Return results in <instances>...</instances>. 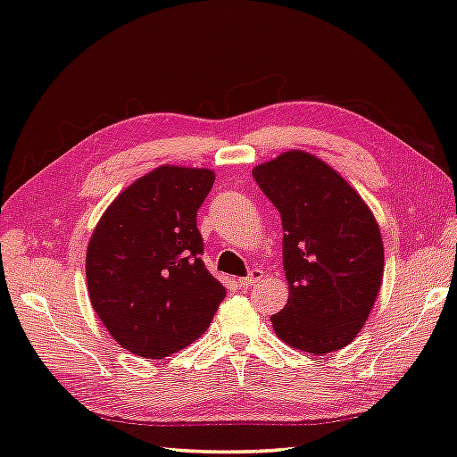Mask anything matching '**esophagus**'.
<instances>
[{"mask_svg": "<svg viewBox=\"0 0 457 457\" xmlns=\"http://www.w3.org/2000/svg\"><path fill=\"white\" fill-rule=\"evenodd\" d=\"M262 278H264V272L258 268H253V270H250V274H247L245 278H239V286H242V288H250V286L260 282Z\"/></svg>", "mask_w": 457, "mask_h": 457, "instance_id": "1", "label": "esophagus"}]
</instances>
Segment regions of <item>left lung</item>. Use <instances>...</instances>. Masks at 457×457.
Segmentation results:
<instances>
[{
  "label": "left lung",
  "mask_w": 457,
  "mask_h": 457,
  "mask_svg": "<svg viewBox=\"0 0 457 457\" xmlns=\"http://www.w3.org/2000/svg\"><path fill=\"white\" fill-rule=\"evenodd\" d=\"M280 212L290 298L272 314L276 335L312 354L353 343L383 282V242L373 213L337 171L288 151L252 171Z\"/></svg>",
  "instance_id": "obj_1"
}]
</instances>
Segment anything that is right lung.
I'll list each match as a JSON object with an SVG mask.
<instances>
[{"label": "right lung", "mask_w": 457, "mask_h": 457, "mask_svg": "<svg viewBox=\"0 0 457 457\" xmlns=\"http://www.w3.org/2000/svg\"><path fill=\"white\" fill-rule=\"evenodd\" d=\"M213 181L210 169H154L112 201L90 237L92 308L138 357L161 359L187 346L226 298L201 260L197 229V210Z\"/></svg>", "instance_id": "obj_1"}]
</instances>
